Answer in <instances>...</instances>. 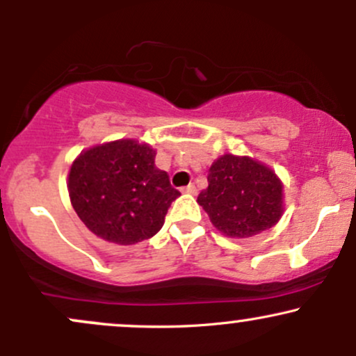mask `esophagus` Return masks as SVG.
<instances>
[{
	"instance_id": "esophagus-1",
	"label": "esophagus",
	"mask_w": 356,
	"mask_h": 356,
	"mask_svg": "<svg viewBox=\"0 0 356 356\" xmlns=\"http://www.w3.org/2000/svg\"><path fill=\"white\" fill-rule=\"evenodd\" d=\"M182 192H184V194H195V192H197V189H195L194 184H189V186L182 187Z\"/></svg>"
}]
</instances>
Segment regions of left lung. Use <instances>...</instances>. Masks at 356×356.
I'll use <instances>...</instances> for the list:
<instances>
[{
	"label": "left lung",
	"instance_id": "left-lung-1",
	"mask_svg": "<svg viewBox=\"0 0 356 356\" xmlns=\"http://www.w3.org/2000/svg\"><path fill=\"white\" fill-rule=\"evenodd\" d=\"M197 204L224 236L252 238L283 216V182L256 159L224 154L209 167L207 187L197 195Z\"/></svg>",
	"mask_w": 356,
	"mask_h": 356
}]
</instances>
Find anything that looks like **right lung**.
I'll return each instance as SVG.
<instances>
[{"instance_id": "add662e5", "label": "right lung", "mask_w": 356, "mask_h": 356, "mask_svg": "<svg viewBox=\"0 0 356 356\" xmlns=\"http://www.w3.org/2000/svg\"><path fill=\"white\" fill-rule=\"evenodd\" d=\"M70 202L81 222L100 239L130 246L164 226L181 192L155 167V150L136 138L83 150L68 172Z\"/></svg>"}]
</instances>
